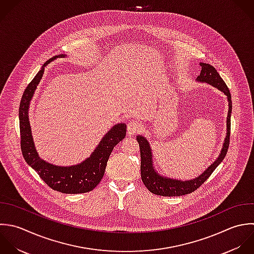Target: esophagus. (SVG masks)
Returning a JSON list of instances; mask_svg holds the SVG:
<instances>
[{
    "label": "esophagus",
    "instance_id": "34e87169",
    "mask_svg": "<svg viewBox=\"0 0 254 254\" xmlns=\"http://www.w3.org/2000/svg\"><path fill=\"white\" fill-rule=\"evenodd\" d=\"M141 128V126L136 122V121H130L127 124V134L129 135H133L135 134L137 131H139Z\"/></svg>",
    "mask_w": 254,
    "mask_h": 254
}]
</instances>
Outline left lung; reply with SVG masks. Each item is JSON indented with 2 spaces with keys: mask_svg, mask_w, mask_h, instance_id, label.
I'll list each match as a JSON object with an SVG mask.
<instances>
[{
  "mask_svg": "<svg viewBox=\"0 0 254 254\" xmlns=\"http://www.w3.org/2000/svg\"><path fill=\"white\" fill-rule=\"evenodd\" d=\"M200 66L202 67L200 75L197 77L196 81L201 83H208L221 92H223L228 99L229 102V111L227 117V134L223 143V147L218 158L198 177L191 180H178L174 178H169L163 176L157 172L153 165V155L152 149L148 140L142 136L137 135L136 140L139 144L140 148V173L141 180L145 187L153 194L165 197H175V196H183L186 194H190L194 192L197 188H199L215 171V169L220 165V163L224 160L229 144H230V133H231V116H232V96L228 86L225 81L222 79L220 74L217 72L215 67L208 63L200 62Z\"/></svg>",
  "mask_w": 254,
  "mask_h": 254,
  "instance_id": "1",
  "label": "left lung"
}]
</instances>
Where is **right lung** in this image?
Wrapping results in <instances>:
<instances>
[{
    "label": "right lung",
    "mask_w": 254,
    "mask_h": 254,
    "mask_svg": "<svg viewBox=\"0 0 254 254\" xmlns=\"http://www.w3.org/2000/svg\"><path fill=\"white\" fill-rule=\"evenodd\" d=\"M66 56V54H59L47 60L23 92L18 110L20 148L26 163L51 189L64 194H81L92 191L101 182L111 152L126 136L127 125L124 123L115 125L103 136L91 155L79 164L72 166L54 165L38 155L28 119L29 104L42 78L45 66L56 58Z\"/></svg>",
    "instance_id": "obj_1"
}]
</instances>
